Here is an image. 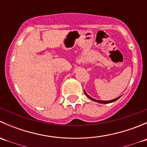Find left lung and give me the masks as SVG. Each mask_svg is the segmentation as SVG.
<instances>
[{
	"instance_id": "8db88e82",
	"label": "left lung",
	"mask_w": 147,
	"mask_h": 147,
	"mask_svg": "<svg viewBox=\"0 0 147 147\" xmlns=\"http://www.w3.org/2000/svg\"><path fill=\"white\" fill-rule=\"evenodd\" d=\"M84 94H85V95L87 96V97H88V98H90V100H93V101H94V102H99V103H101V104H108V103H111V102H115V101H116V100H117L118 99H119V98H120V97H117V98H116V99H114V100H109V101H102V100H94V99L92 98L91 97H90V96H89L88 94H87V93H86V92L84 91Z\"/></svg>"
}]
</instances>
